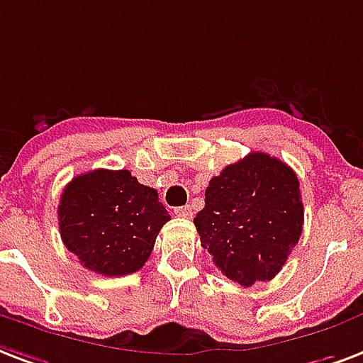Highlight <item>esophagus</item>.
<instances>
[{
  "label": "esophagus",
  "instance_id": "obj_1",
  "mask_svg": "<svg viewBox=\"0 0 363 363\" xmlns=\"http://www.w3.org/2000/svg\"><path fill=\"white\" fill-rule=\"evenodd\" d=\"M175 213L179 215V217H192V207H190V206L177 207Z\"/></svg>",
  "mask_w": 363,
  "mask_h": 363
}]
</instances>
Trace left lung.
Segmentation results:
<instances>
[{
	"label": "left lung",
	"instance_id": "8db88e82",
	"mask_svg": "<svg viewBox=\"0 0 363 363\" xmlns=\"http://www.w3.org/2000/svg\"><path fill=\"white\" fill-rule=\"evenodd\" d=\"M303 223L295 171L264 152H251L213 177L206 207L194 217L201 247L228 280L243 287L280 272Z\"/></svg>",
	"mask_w": 363,
	"mask_h": 363
}]
</instances>
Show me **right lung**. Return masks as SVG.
I'll return each mask as SVG.
<instances>
[{
	"mask_svg": "<svg viewBox=\"0 0 363 363\" xmlns=\"http://www.w3.org/2000/svg\"><path fill=\"white\" fill-rule=\"evenodd\" d=\"M169 218L156 190L127 169L77 175L60 196L62 242L82 267L102 276L140 270Z\"/></svg>",
	"mask_w": 363,
	"mask_h": 363,
	"instance_id": "right-lung-1",
	"label": "right lung"
}]
</instances>
